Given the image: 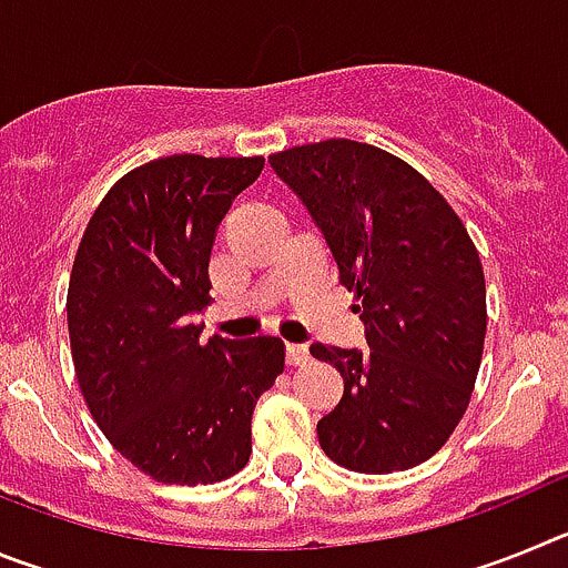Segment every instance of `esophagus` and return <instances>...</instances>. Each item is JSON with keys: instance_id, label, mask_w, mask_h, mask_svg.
Here are the masks:
<instances>
[{"instance_id": "obj_1", "label": "esophagus", "mask_w": 568, "mask_h": 568, "mask_svg": "<svg viewBox=\"0 0 568 568\" xmlns=\"http://www.w3.org/2000/svg\"><path fill=\"white\" fill-rule=\"evenodd\" d=\"M310 361V349L304 344H287V364L304 366Z\"/></svg>"}]
</instances>
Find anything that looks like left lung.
I'll use <instances>...</instances> for the list:
<instances>
[{
  "instance_id": "obj_1",
  "label": "left lung",
  "mask_w": 568,
  "mask_h": 568,
  "mask_svg": "<svg viewBox=\"0 0 568 568\" xmlns=\"http://www.w3.org/2000/svg\"><path fill=\"white\" fill-rule=\"evenodd\" d=\"M270 168L327 241L369 346H310L344 378L338 406L318 420L321 449L366 475L413 469L449 440L478 378L486 338L478 250L444 195L373 144H301L270 155Z\"/></svg>"
}]
</instances>
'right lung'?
Listing matches in <instances>:
<instances>
[{
	"instance_id": "add662e5",
	"label": "right lung",
	"mask_w": 568,
	"mask_h": 568,
	"mask_svg": "<svg viewBox=\"0 0 568 568\" xmlns=\"http://www.w3.org/2000/svg\"><path fill=\"white\" fill-rule=\"evenodd\" d=\"M264 159L175 153L122 175L79 241L68 333L90 415L159 484H215L247 466L255 400L284 373L273 335L199 341L215 230Z\"/></svg>"
}]
</instances>
